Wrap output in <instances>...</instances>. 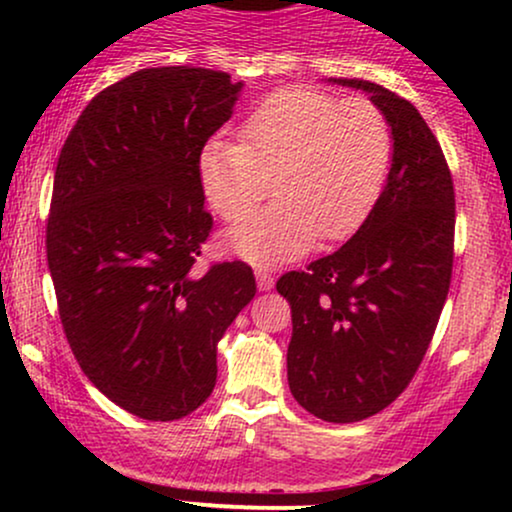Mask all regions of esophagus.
Returning a JSON list of instances; mask_svg holds the SVG:
<instances>
[{"mask_svg":"<svg viewBox=\"0 0 512 512\" xmlns=\"http://www.w3.org/2000/svg\"><path fill=\"white\" fill-rule=\"evenodd\" d=\"M255 276H257V286H260V291H272L274 289V276L269 274L267 269H257Z\"/></svg>","mask_w":512,"mask_h":512,"instance_id":"esophagus-1","label":"esophagus"}]
</instances>
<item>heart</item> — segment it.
<instances>
[{"label":"heart","mask_w":512,"mask_h":512,"mask_svg":"<svg viewBox=\"0 0 512 512\" xmlns=\"http://www.w3.org/2000/svg\"><path fill=\"white\" fill-rule=\"evenodd\" d=\"M243 144L211 139L199 156V180L211 209L231 228L226 245L255 264L298 257L320 240L356 231L383 192L392 158L385 115L366 98L339 101L313 88L269 96L240 129Z\"/></svg>","instance_id":"1"}]
</instances>
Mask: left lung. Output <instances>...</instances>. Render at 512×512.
<instances>
[{"label":"left lung","instance_id":"left-lung-1","mask_svg":"<svg viewBox=\"0 0 512 512\" xmlns=\"http://www.w3.org/2000/svg\"><path fill=\"white\" fill-rule=\"evenodd\" d=\"M392 132V163L366 221L332 255L289 272L291 395L332 424H354L402 395L424 361L450 289L455 190L438 139L409 101L363 79Z\"/></svg>","mask_w":512,"mask_h":512}]
</instances>
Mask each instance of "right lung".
<instances>
[{
	"instance_id": "1",
	"label": "right lung",
	"mask_w": 512,
	"mask_h": 512,
	"mask_svg": "<svg viewBox=\"0 0 512 512\" xmlns=\"http://www.w3.org/2000/svg\"><path fill=\"white\" fill-rule=\"evenodd\" d=\"M243 81L154 67L98 93L57 158L48 267L76 361L110 402L182 419L216 385V346L255 298L245 262L197 272L211 231L199 156Z\"/></svg>"
}]
</instances>
